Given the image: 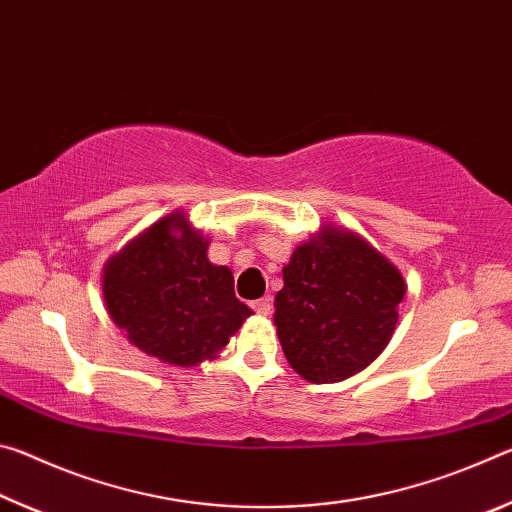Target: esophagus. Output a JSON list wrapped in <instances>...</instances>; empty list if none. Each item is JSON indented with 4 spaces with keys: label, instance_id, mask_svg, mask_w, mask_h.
<instances>
[{
    "label": "esophagus",
    "instance_id": "obj_1",
    "mask_svg": "<svg viewBox=\"0 0 512 512\" xmlns=\"http://www.w3.org/2000/svg\"><path fill=\"white\" fill-rule=\"evenodd\" d=\"M250 307H253V309L257 311V314L268 316V314H271V309H273V302H271V298L264 296V298L255 300V302H250Z\"/></svg>",
    "mask_w": 512,
    "mask_h": 512
}]
</instances>
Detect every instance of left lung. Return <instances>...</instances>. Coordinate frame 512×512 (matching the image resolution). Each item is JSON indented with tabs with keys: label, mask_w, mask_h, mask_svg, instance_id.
Wrapping results in <instances>:
<instances>
[{
	"label": "left lung",
	"mask_w": 512,
	"mask_h": 512,
	"mask_svg": "<svg viewBox=\"0 0 512 512\" xmlns=\"http://www.w3.org/2000/svg\"><path fill=\"white\" fill-rule=\"evenodd\" d=\"M275 296L284 357L311 384H334L375 361L395 332L402 273L350 230L325 225L293 250Z\"/></svg>",
	"instance_id": "left-lung-1"
}]
</instances>
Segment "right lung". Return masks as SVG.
Listing matches in <instances>:
<instances>
[{
	"label": "right lung",
	"instance_id": "right-lung-1",
	"mask_svg": "<svg viewBox=\"0 0 512 512\" xmlns=\"http://www.w3.org/2000/svg\"><path fill=\"white\" fill-rule=\"evenodd\" d=\"M210 239L183 212L155 221L103 268V300L126 339L149 357L196 366L228 345L253 314L228 266L207 259Z\"/></svg>",
	"mask_w": 512,
	"mask_h": 512
}]
</instances>
